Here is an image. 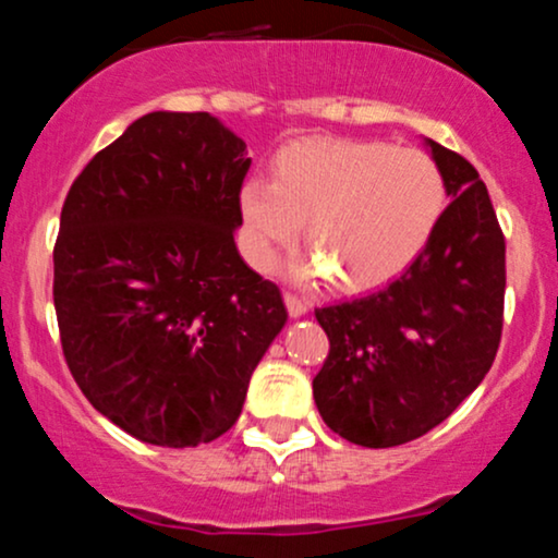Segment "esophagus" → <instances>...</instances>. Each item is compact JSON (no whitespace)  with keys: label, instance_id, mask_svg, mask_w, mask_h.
Segmentation results:
<instances>
[{"label":"esophagus","instance_id":"1","mask_svg":"<svg viewBox=\"0 0 558 558\" xmlns=\"http://www.w3.org/2000/svg\"><path fill=\"white\" fill-rule=\"evenodd\" d=\"M286 307H289V315L291 317H302L304 312L310 310V302L304 296H299V293H293V291H286Z\"/></svg>","mask_w":558,"mask_h":558}]
</instances>
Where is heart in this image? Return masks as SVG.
I'll return each instance as SVG.
<instances>
[{
    "label": "heart",
    "mask_w": 558,
    "mask_h": 558,
    "mask_svg": "<svg viewBox=\"0 0 558 558\" xmlns=\"http://www.w3.org/2000/svg\"><path fill=\"white\" fill-rule=\"evenodd\" d=\"M448 204L442 169L415 148L381 140L310 137L286 145L272 182L248 180L241 214L251 254L269 267L304 222L312 246L299 278L333 275L347 291H365L400 275L424 251Z\"/></svg>",
    "instance_id": "obj_1"
}]
</instances>
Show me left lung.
<instances>
[{
    "instance_id": "1",
    "label": "left lung",
    "mask_w": 558,
    "mask_h": 558,
    "mask_svg": "<svg viewBox=\"0 0 558 558\" xmlns=\"http://www.w3.org/2000/svg\"><path fill=\"white\" fill-rule=\"evenodd\" d=\"M450 204L405 272L368 296L315 310L330 349L312 381L339 437L395 448L424 437L482 384L504 333L506 238L485 182L426 140Z\"/></svg>"
}]
</instances>
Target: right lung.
Masks as SVG:
<instances>
[{
    "mask_svg": "<svg viewBox=\"0 0 558 558\" xmlns=\"http://www.w3.org/2000/svg\"><path fill=\"white\" fill-rule=\"evenodd\" d=\"M248 167L214 116L156 110L65 195L52 251L65 363L95 410L148 445L222 437L289 317L232 238Z\"/></svg>",
    "mask_w": 558,
    "mask_h": 558,
    "instance_id": "1",
    "label": "right lung"
}]
</instances>
